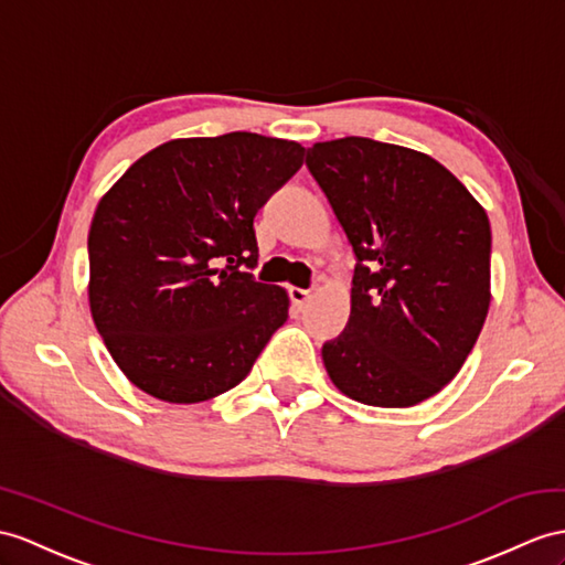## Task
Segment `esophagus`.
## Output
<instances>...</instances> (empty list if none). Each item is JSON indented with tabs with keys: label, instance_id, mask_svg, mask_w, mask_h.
I'll list each match as a JSON object with an SVG mask.
<instances>
[{
	"label": "esophagus",
	"instance_id": "esophagus-1",
	"mask_svg": "<svg viewBox=\"0 0 565 565\" xmlns=\"http://www.w3.org/2000/svg\"><path fill=\"white\" fill-rule=\"evenodd\" d=\"M290 299H292V307L301 311L307 307V301L311 299V292L301 290V287H290Z\"/></svg>",
	"mask_w": 565,
	"mask_h": 565
}]
</instances>
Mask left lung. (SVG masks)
Wrapping results in <instances>:
<instances>
[{
  "mask_svg": "<svg viewBox=\"0 0 565 565\" xmlns=\"http://www.w3.org/2000/svg\"><path fill=\"white\" fill-rule=\"evenodd\" d=\"M356 258L345 330L323 342L352 401L409 407L465 364L489 311L491 227L441 162L364 136L307 148Z\"/></svg>",
  "mask_w": 565,
  "mask_h": 565,
  "instance_id": "left-lung-1",
  "label": "left lung"
}]
</instances>
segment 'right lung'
<instances>
[{"label": "right lung", "mask_w": 565, "mask_h": 565, "mask_svg": "<svg viewBox=\"0 0 565 565\" xmlns=\"http://www.w3.org/2000/svg\"><path fill=\"white\" fill-rule=\"evenodd\" d=\"M305 162L295 141L232 131L150 150L98 203L90 313L127 379L168 403L235 388L287 321L258 282V209Z\"/></svg>", "instance_id": "1"}]
</instances>
